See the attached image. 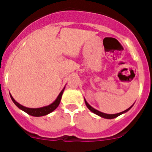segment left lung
<instances>
[{
	"mask_svg": "<svg viewBox=\"0 0 152 152\" xmlns=\"http://www.w3.org/2000/svg\"><path fill=\"white\" fill-rule=\"evenodd\" d=\"M84 101H85V104H86V106H87V107H88V108L89 109V110L91 111V112H93V113H94L96 114V115H98V116H101V117L106 118V119H113V118L117 117V116H119V115H121V114L124 113H126V112H127V111H128V110H129L130 109L132 108V107H130L129 108H128V109H127V110H126L123 111V112H121V113H116V114H107V113H103L100 112V111H98V110H95L94 108H93V107H91V106H90L89 104H88V102H87L85 100V99H84Z\"/></svg>",
	"mask_w": 152,
	"mask_h": 152,
	"instance_id": "8db88e82",
	"label": "left lung"
}]
</instances>
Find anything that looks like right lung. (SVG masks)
I'll use <instances>...</instances> for the list:
<instances>
[{
  "instance_id": "obj_1",
  "label": "right lung",
  "mask_w": 152,
  "mask_h": 152,
  "mask_svg": "<svg viewBox=\"0 0 152 152\" xmlns=\"http://www.w3.org/2000/svg\"><path fill=\"white\" fill-rule=\"evenodd\" d=\"M64 89L61 91V93L59 94V95L58 96L57 99L55 100L52 104L50 105L47 106V107H41V108H27V107H25L23 106L20 105V103H17L14 99L13 98V96L10 95V97H11V100H13V102L15 103V105L17 106V107L22 110L24 112H26V113H28L29 115L30 116H45V115H47V114L50 113H52V111H54L58 105H59L60 101H61V96H62V94L64 92Z\"/></svg>"
}]
</instances>
